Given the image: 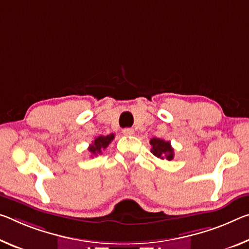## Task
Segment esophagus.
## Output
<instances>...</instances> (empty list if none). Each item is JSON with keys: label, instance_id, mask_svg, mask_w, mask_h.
Returning a JSON list of instances; mask_svg holds the SVG:
<instances>
[{"label": "esophagus", "instance_id": "obj_1", "mask_svg": "<svg viewBox=\"0 0 249 249\" xmlns=\"http://www.w3.org/2000/svg\"><path fill=\"white\" fill-rule=\"evenodd\" d=\"M123 134H124V135H133L134 131H133L132 128H124L123 129Z\"/></svg>", "mask_w": 249, "mask_h": 249}]
</instances>
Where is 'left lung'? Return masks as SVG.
<instances>
[{
  "label": "left lung",
  "instance_id": "1",
  "mask_svg": "<svg viewBox=\"0 0 249 249\" xmlns=\"http://www.w3.org/2000/svg\"><path fill=\"white\" fill-rule=\"evenodd\" d=\"M149 143L152 145L151 152L153 153V155H155L160 160L166 159L168 160H172L174 159V149L172 147L171 142H166L164 140L155 139L154 137Z\"/></svg>",
  "mask_w": 249,
  "mask_h": 249
}]
</instances>
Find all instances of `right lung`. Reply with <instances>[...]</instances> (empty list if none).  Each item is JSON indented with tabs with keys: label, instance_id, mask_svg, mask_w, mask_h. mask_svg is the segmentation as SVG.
I'll return each mask as SVG.
<instances>
[{
	"label": "right lung",
	"instance_id": "1",
	"mask_svg": "<svg viewBox=\"0 0 249 249\" xmlns=\"http://www.w3.org/2000/svg\"><path fill=\"white\" fill-rule=\"evenodd\" d=\"M115 135L114 134H109L107 136H98L95 140L93 141V143L89 145V152L92 154V155H97V154H101L103 149H105L109 145L110 142L114 140Z\"/></svg>",
	"mask_w": 249,
	"mask_h": 249
}]
</instances>
